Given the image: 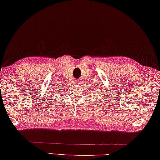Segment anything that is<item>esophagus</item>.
I'll use <instances>...</instances> for the list:
<instances>
[{"mask_svg": "<svg viewBox=\"0 0 160 160\" xmlns=\"http://www.w3.org/2000/svg\"><path fill=\"white\" fill-rule=\"evenodd\" d=\"M76 83L77 84H79V82H78V80H76Z\"/></svg>", "mask_w": 160, "mask_h": 160, "instance_id": "esophagus-1", "label": "esophagus"}]
</instances>
